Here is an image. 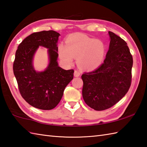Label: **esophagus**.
<instances>
[{"instance_id":"esophagus-1","label":"esophagus","mask_w":147,"mask_h":147,"mask_svg":"<svg viewBox=\"0 0 147 147\" xmlns=\"http://www.w3.org/2000/svg\"><path fill=\"white\" fill-rule=\"evenodd\" d=\"M74 76L75 77H78L80 76V72L78 70H75L74 72Z\"/></svg>"}]
</instances>
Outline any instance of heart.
Wrapping results in <instances>:
<instances>
[{
  "label": "heart",
  "mask_w": 147,
  "mask_h": 147,
  "mask_svg": "<svg viewBox=\"0 0 147 147\" xmlns=\"http://www.w3.org/2000/svg\"><path fill=\"white\" fill-rule=\"evenodd\" d=\"M104 43L100 40L84 35H73L67 39L65 46L59 45V57L65 64H71L78 58L79 66L86 70L97 68L104 60Z\"/></svg>",
  "instance_id": "obj_1"
}]
</instances>
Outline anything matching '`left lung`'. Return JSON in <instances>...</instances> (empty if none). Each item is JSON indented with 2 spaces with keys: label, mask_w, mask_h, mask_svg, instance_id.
I'll use <instances>...</instances> for the list:
<instances>
[{
  "label": "left lung",
  "mask_w": 147,
  "mask_h": 147,
  "mask_svg": "<svg viewBox=\"0 0 147 147\" xmlns=\"http://www.w3.org/2000/svg\"><path fill=\"white\" fill-rule=\"evenodd\" d=\"M110 44L104 63L90 73H84L83 98L95 111L112 107L126 94L131 83L133 57L126 42L109 32Z\"/></svg>",
  "instance_id": "1"
}]
</instances>
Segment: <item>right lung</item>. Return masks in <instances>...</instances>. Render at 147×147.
Instances as JSON below:
<instances>
[{
	"label": "right lung",
	"mask_w": 147,
	"mask_h": 147,
	"mask_svg": "<svg viewBox=\"0 0 147 147\" xmlns=\"http://www.w3.org/2000/svg\"><path fill=\"white\" fill-rule=\"evenodd\" d=\"M60 35L53 30L33 33L23 40L16 52L13 72L22 97L33 107L42 110L55 108L73 79V69L65 70L58 65ZM39 46L48 49L49 63L44 71L38 72L34 68L32 60Z\"/></svg>",
	"instance_id": "right-lung-1"
}]
</instances>
